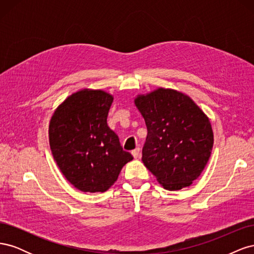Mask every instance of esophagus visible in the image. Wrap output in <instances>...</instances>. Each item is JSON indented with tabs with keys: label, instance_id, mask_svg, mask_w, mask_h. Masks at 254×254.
<instances>
[{
	"label": "esophagus",
	"instance_id": "34e87169",
	"mask_svg": "<svg viewBox=\"0 0 254 254\" xmlns=\"http://www.w3.org/2000/svg\"><path fill=\"white\" fill-rule=\"evenodd\" d=\"M131 153H132V156H133L134 159L140 158V156H141V149H140L139 147H137V148L133 149V150L131 151Z\"/></svg>",
	"mask_w": 254,
	"mask_h": 254
}]
</instances>
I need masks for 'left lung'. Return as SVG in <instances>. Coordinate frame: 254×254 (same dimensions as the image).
<instances>
[{
	"label": "left lung",
	"instance_id": "obj_1",
	"mask_svg": "<svg viewBox=\"0 0 254 254\" xmlns=\"http://www.w3.org/2000/svg\"><path fill=\"white\" fill-rule=\"evenodd\" d=\"M134 102L147 127L144 165L166 190L190 186L211 156L209 119L190 97L174 90L159 89Z\"/></svg>",
	"mask_w": 254,
	"mask_h": 254
}]
</instances>
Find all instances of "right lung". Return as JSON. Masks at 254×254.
<instances>
[{
  "label": "right lung",
  "instance_id": "1",
  "mask_svg": "<svg viewBox=\"0 0 254 254\" xmlns=\"http://www.w3.org/2000/svg\"><path fill=\"white\" fill-rule=\"evenodd\" d=\"M112 102L104 91L76 92L58 107L50 123L54 160L66 180L82 191L107 190L133 159L107 125Z\"/></svg>",
  "mask_w": 254,
  "mask_h": 254
}]
</instances>
